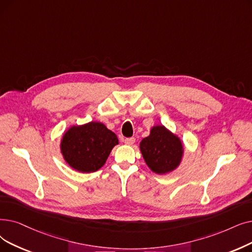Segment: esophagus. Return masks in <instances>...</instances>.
Wrapping results in <instances>:
<instances>
[{"label":"esophagus","mask_w":252,"mask_h":252,"mask_svg":"<svg viewBox=\"0 0 252 252\" xmlns=\"http://www.w3.org/2000/svg\"><path fill=\"white\" fill-rule=\"evenodd\" d=\"M135 141H136L135 138H126L125 139V143L126 145H133L135 143Z\"/></svg>","instance_id":"1"}]
</instances>
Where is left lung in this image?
Listing matches in <instances>:
<instances>
[{"label":"left lung","instance_id":"8db88e82","mask_svg":"<svg viewBox=\"0 0 252 252\" xmlns=\"http://www.w3.org/2000/svg\"><path fill=\"white\" fill-rule=\"evenodd\" d=\"M140 150L148 168L158 175L176 170L184 156L181 139L162 125L151 126L149 136L140 142Z\"/></svg>","mask_w":252,"mask_h":252}]
</instances>
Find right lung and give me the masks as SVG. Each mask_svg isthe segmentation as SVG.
Returning <instances> with one entry per match:
<instances>
[{"mask_svg":"<svg viewBox=\"0 0 252 252\" xmlns=\"http://www.w3.org/2000/svg\"><path fill=\"white\" fill-rule=\"evenodd\" d=\"M118 144L117 136L103 123L90 122L70 126L63 133L60 149L68 165L80 173L100 170Z\"/></svg>","mask_w":252,"mask_h":252,"instance_id":"1","label":"right lung"}]
</instances>
